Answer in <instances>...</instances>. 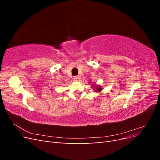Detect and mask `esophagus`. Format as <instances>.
Returning <instances> with one entry per match:
<instances>
[{
	"label": "esophagus",
	"mask_w": 160,
	"mask_h": 160,
	"mask_svg": "<svg viewBox=\"0 0 160 160\" xmlns=\"http://www.w3.org/2000/svg\"><path fill=\"white\" fill-rule=\"evenodd\" d=\"M73 79H74V81H78L80 79V77H79V76H75Z\"/></svg>",
	"instance_id": "1"
}]
</instances>
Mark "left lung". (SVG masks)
I'll list each match as a JSON object with an SVG mask.
<instances>
[{"instance_id":"1","label":"left lung","mask_w":160,"mask_h":160,"mask_svg":"<svg viewBox=\"0 0 160 160\" xmlns=\"http://www.w3.org/2000/svg\"><path fill=\"white\" fill-rule=\"evenodd\" d=\"M92 88H93V90L97 92V93H99L101 91L103 90V88L101 85H97L95 83H93L91 84Z\"/></svg>"}]
</instances>
